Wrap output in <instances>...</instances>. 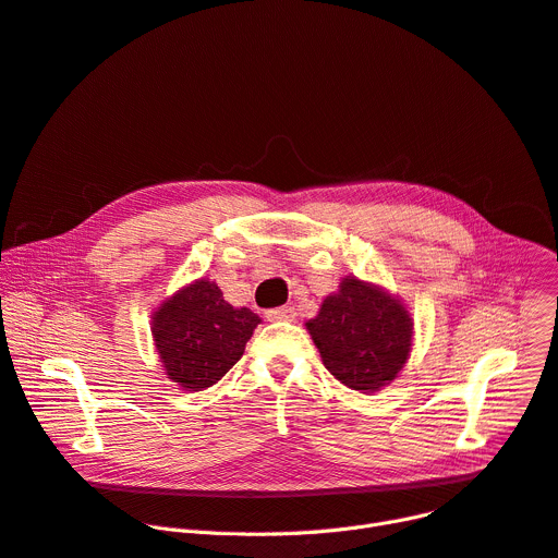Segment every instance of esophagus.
<instances>
[{"label": "esophagus", "instance_id": "1", "mask_svg": "<svg viewBox=\"0 0 558 558\" xmlns=\"http://www.w3.org/2000/svg\"><path fill=\"white\" fill-rule=\"evenodd\" d=\"M266 317L270 322H288L294 317V308L292 306H279V308H270L266 311Z\"/></svg>", "mask_w": 558, "mask_h": 558}]
</instances>
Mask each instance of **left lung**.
<instances>
[{
	"instance_id": "obj_1",
	"label": "left lung",
	"mask_w": 558,
	"mask_h": 558,
	"mask_svg": "<svg viewBox=\"0 0 558 558\" xmlns=\"http://www.w3.org/2000/svg\"><path fill=\"white\" fill-rule=\"evenodd\" d=\"M306 331L324 367L349 389L369 395L403 372L414 319L397 294L349 275L306 322Z\"/></svg>"
}]
</instances>
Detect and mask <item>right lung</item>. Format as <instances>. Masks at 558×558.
Masks as SVG:
<instances>
[{
  "instance_id": "add662e5",
  "label": "right lung",
  "mask_w": 558,
  "mask_h": 558,
  "mask_svg": "<svg viewBox=\"0 0 558 558\" xmlns=\"http://www.w3.org/2000/svg\"><path fill=\"white\" fill-rule=\"evenodd\" d=\"M155 351L167 376L186 391H203L232 369L260 317L222 300L216 281L195 279L163 300L150 317Z\"/></svg>"
}]
</instances>
